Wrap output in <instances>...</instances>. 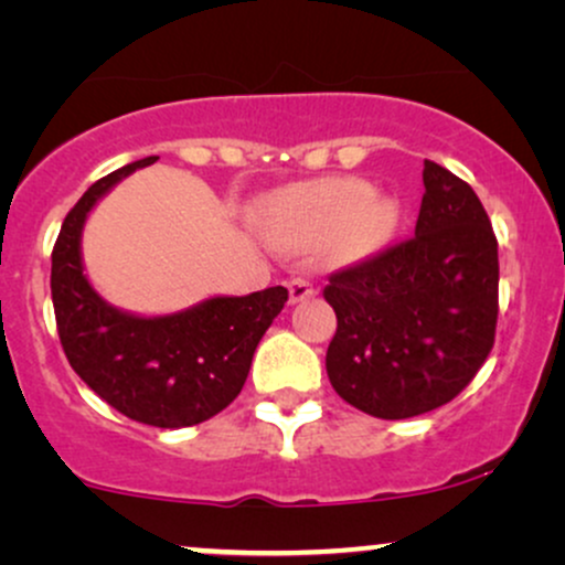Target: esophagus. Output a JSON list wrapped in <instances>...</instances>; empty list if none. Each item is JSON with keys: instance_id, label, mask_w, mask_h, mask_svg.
<instances>
[{"instance_id": "esophagus-1", "label": "esophagus", "mask_w": 565, "mask_h": 565, "mask_svg": "<svg viewBox=\"0 0 565 565\" xmlns=\"http://www.w3.org/2000/svg\"><path fill=\"white\" fill-rule=\"evenodd\" d=\"M311 296H315V285H311L309 280H303V277H294V280L288 282V301L290 303H301Z\"/></svg>"}]
</instances>
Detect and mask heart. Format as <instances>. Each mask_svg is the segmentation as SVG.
<instances>
[{"mask_svg":"<svg viewBox=\"0 0 565 565\" xmlns=\"http://www.w3.org/2000/svg\"><path fill=\"white\" fill-rule=\"evenodd\" d=\"M402 209L386 192L351 177H324L285 188L258 201L254 224L285 248L322 243L324 256L351 267L381 254L396 235Z\"/></svg>","mask_w":565,"mask_h":565,"instance_id":"b5f03b06","label":"heart"}]
</instances>
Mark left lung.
Instances as JSON below:
<instances>
[{"label":"left lung","mask_w":565,"mask_h":565,"mask_svg":"<svg viewBox=\"0 0 565 565\" xmlns=\"http://www.w3.org/2000/svg\"><path fill=\"white\" fill-rule=\"evenodd\" d=\"M415 237L330 277L324 367L341 399L383 420L452 402L494 343L497 237L470 184L423 163Z\"/></svg>","instance_id":"left-lung-1"}]
</instances>
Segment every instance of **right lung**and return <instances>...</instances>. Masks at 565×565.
Returning a JSON list of instances; mask_svg holds the SVG:
<instances>
[{"label":"right lung","mask_w":565,"mask_h":565,"mask_svg":"<svg viewBox=\"0 0 565 565\" xmlns=\"http://www.w3.org/2000/svg\"><path fill=\"white\" fill-rule=\"evenodd\" d=\"M150 163L156 156L121 166L68 211L52 250V303L65 356L99 399L145 426L188 428L241 394L258 341L288 290L275 285L248 296H211L152 317L105 301L84 269V224L121 179Z\"/></svg>","instance_id":"obj_1"}]
</instances>
